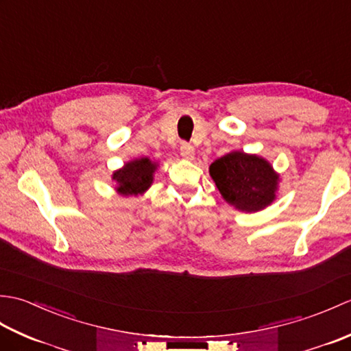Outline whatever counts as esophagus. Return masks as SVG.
Returning <instances> with one entry per match:
<instances>
[{"label":"esophagus","mask_w":351,"mask_h":351,"mask_svg":"<svg viewBox=\"0 0 351 351\" xmlns=\"http://www.w3.org/2000/svg\"><path fill=\"white\" fill-rule=\"evenodd\" d=\"M181 156H182L184 160L191 161L193 158H195V147H193L191 145L184 143V145L181 146Z\"/></svg>","instance_id":"34e87169"}]
</instances>
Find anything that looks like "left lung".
Returning <instances> with one entry per match:
<instances>
[{
  "instance_id": "1",
  "label": "left lung",
  "mask_w": 351,
  "mask_h": 351,
  "mask_svg": "<svg viewBox=\"0 0 351 351\" xmlns=\"http://www.w3.org/2000/svg\"><path fill=\"white\" fill-rule=\"evenodd\" d=\"M210 175L221 197L243 213H258L271 205L280 182L270 161L243 151H230L215 160Z\"/></svg>"
}]
</instances>
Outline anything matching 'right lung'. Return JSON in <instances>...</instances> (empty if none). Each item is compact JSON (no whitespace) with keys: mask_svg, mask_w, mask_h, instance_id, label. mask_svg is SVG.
Instances as JSON below:
<instances>
[{"mask_svg":"<svg viewBox=\"0 0 351 351\" xmlns=\"http://www.w3.org/2000/svg\"><path fill=\"white\" fill-rule=\"evenodd\" d=\"M158 167V162L152 161L147 156L125 162L121 169L114 170L111 175V180L116 182V193L123 197L145 195L154 184L155 171Z\"/></svg>","mask_w":351,"mask_h":351,"instance_id":"right-lung-1","label":"right lung"}]
</instances>
